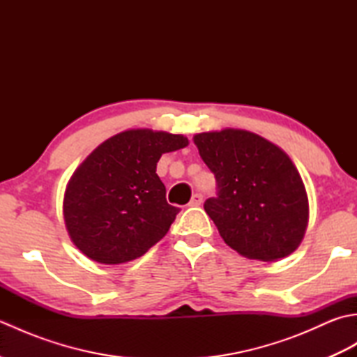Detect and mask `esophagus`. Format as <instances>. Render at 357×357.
Segmentation results:
<instances>
[{
	"label": "esophagus",
	"instance_id": "34e87169",
	"mask_svg": "<svg viewBox=\"0 0 357 357\" xmlns=\"http://www.w3.org/2000/svg\"><path fill=\"white\" fill-rule=\"evenodd\" d=\"M202 195L201 193H195L193 196H192V199H190V204H188V206L190 207H199L201 204H202Z\"/></svg>",
	"mask_w": 357,
	"mask_h": 357
}]
</instances>
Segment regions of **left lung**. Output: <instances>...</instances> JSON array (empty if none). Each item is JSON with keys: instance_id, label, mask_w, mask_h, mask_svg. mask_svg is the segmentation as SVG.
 I'll return each mask as SVG.
<instances>
[{"instance_id": "obj_1", "label": "left lung", "mask_w": 357, "mask_h": 357, "mask_svg": "<svg viewBox=\"0 0 357 357\" xmlns=\"http://www.w3.org/2000/svg\"><path fill=\"white\" fill-rule=\"evenodd\" d=\"M193 141L216 178V198L204 208L225 244L265 262L291 255L307 230L308 198L285 151L238 128L199 133Z\"/></svg>"}]
</instances>
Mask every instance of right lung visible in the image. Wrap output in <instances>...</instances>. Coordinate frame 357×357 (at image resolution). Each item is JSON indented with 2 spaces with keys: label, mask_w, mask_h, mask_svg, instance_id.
<instances>
[{
  "label": "right lung",
  "mask_w": 357,
  "mask_h": 357,
  "mask_svg": "<svg viewBox=\"0 0 357 357\" xmlns=\"http://www.w3.org/2000/svg\"><path fill=\"white\" fill-rule=\"evenodd\" d=\"M187 144L183 135L135 128L98 146L66 188L64 221L73 244L92 261L115 265L161 241L179 208L167 202L156 164Z\"/></svg>",
  "instance_id": "right-lung-1"
}]
</instances>
